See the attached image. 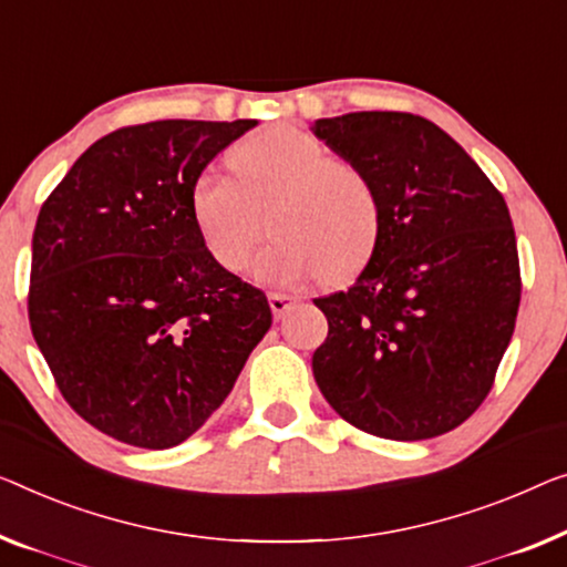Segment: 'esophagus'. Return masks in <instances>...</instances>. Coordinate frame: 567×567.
I'll list each match as a JSON object with an SVG mask.
<instances>
[{"label":"esophagus","mask_w":567,"mask_h":567,"mask_svg":"<svg viewBox=\"0 0 567 567\" xmlns=\"http://www.w3.org/2000/svg\"><path fill=\"white\" fill-rule=\"evenodd\" d=\"M292 306H295V298L290 292H269V308H272L277 318L285 316Z\"/></svg>","instance_id":"esophagus-1"}]
</instances>
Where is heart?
Returning a JSON list of instances; mask_svg holds the SVG:
<instances>
[{"mask_svg":"<svg viewBox=\"0 0 567 567\" xmlns=\"http://www.w3.org/2000/svg\"><path fill=\"white\" fill-rule=\"evenodd\" d=\"M236 181L206 167L193 177L188 208L203 247L229 272L247 269L265 236L275 241L255 272L269 285H300L326 275L349 280L374 255L382 196L367 167L338 159L298 126H272L229 155Z\"/></svg>","mask_w":567,"mask_h":567,"instance_id":"1","label":"heart"}]
</instances>
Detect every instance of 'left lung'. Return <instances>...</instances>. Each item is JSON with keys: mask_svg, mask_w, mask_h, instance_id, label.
<instances>
[{"mask_svg": "<svg viewBox=\"0 0 567 567\" xmlns=\"http://www.w3.org/2000/svg\"><path fill=\"white\" fill-rule=\"evenodd\" d=\"M312 134L367 167L384 210L359 280L312 300L328 318L312 377L369 435H443L492 392L517 323L509 208L468 152L417 114L353 112L318 120Z\"/></svg>", "mask_w": 567, "mask_h": 567, "instance_id": "1", "label": "left lung"}]
</instances>
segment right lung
Masks as SVG:
<instances>
[{
	"label": "right lung",
	"mask_w": 567,
	"mask_h": 567,
	"mask_svg": "<svg viewBox=\"0 0 567 567\" xmlns=\"http://www.w3.org/2000/svg\"><path fill=\"white\" fill-rule=\"evenodd\" d=\"M251 126H122L42 203L32 336L63 400L114 441L150 451L188 441L272 326L265 292L216 265L188 208L193 177Z\"/></svg>",
	"instance_id": "add662e5"
}]
</instances>
